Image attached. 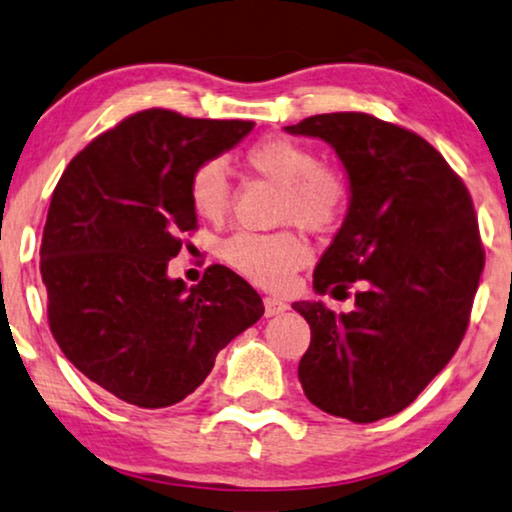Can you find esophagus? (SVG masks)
<instances>
[{"instance_id": "34e87169", "label": "esophagus", "mask_w": 512, "mask_h": 512, "mask_svg": "<svg viewBox=\"0 0 512 512\" xmlns=\"http://www.w3.org/2000/svg\"><path fill=\"white\" fill-rule=\"evenodd\" d=\"M263 305H265V317H275V315H282L287 313L289 305L280 301V298H272V296H265L263 298Z\"/></svg>"}]
</instances>
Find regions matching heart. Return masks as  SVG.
Segmentation results:
<instances>
[{"mask_svg":"<svg viewBox=\"0 0 512 512\" xmlns=\"http://www.w3.org/2000/svg\"><path fill=\"white\" fill-rule=\"evenodd\" d=\"M247 164L256 174L282 185L280 218L308 230L336 225L348 207V181L341 171L317 162L308 145L287 136H265L249 145ZM232 183L223 159H207L190 178V204L204 221H221L230 207ZM223 261L244 280L263 289H282L310 258V249L296 232H237L221 249Z\"/></svg>","mask_w":512,"mask_h":512,"instance_id":"obj_1","label":"heart"}]
</instances>
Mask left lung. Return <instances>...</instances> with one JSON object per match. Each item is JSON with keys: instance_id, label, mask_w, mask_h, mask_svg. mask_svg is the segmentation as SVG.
Wrapping results in <instances>:
<instances>
[{"instance_id": "8db88e82", "label": "left lung", "mask_w": 512, "mask_h": 512, "mask_svg": "<svg viewBox=\"0 0 512 512\" xmlns=\"http://www.w3.org/2000/svg\"><path fill=\"white\" fill-rule=\"evenodd\" d=\"M284 129L327 141L350 181L348 214L313 287L336 298L357 287L350 313L294 303L310 324L298 381L331 416H393L447 367L468 329L484 268L473 199L433 145L397 124L329 112Z\"/></svg>"}]
</instances>
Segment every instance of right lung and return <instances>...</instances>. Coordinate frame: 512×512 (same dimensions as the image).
Wrapping results in <instances>:
<instances>
[{
  "label": "right lung",
  "instance_id": "obj_1",
  "mask_svg": "<svg viewBox=\"0 0 512 512\" xmlns=\"http://www.w3.org/2000/svg\"><path fill=\"white\" fill-rule=\"evenodd\" d=\"M251 129L242 119L136 112L86 145L53 190L39 249L51 334L117 400L181 402L218 350L261 320V296L225 265L190 289L167 275L181 237L197 230L192 174Z\"/></svg>",
  "mask_w": 512,
  "mask_h": 512
}]
</instances>
